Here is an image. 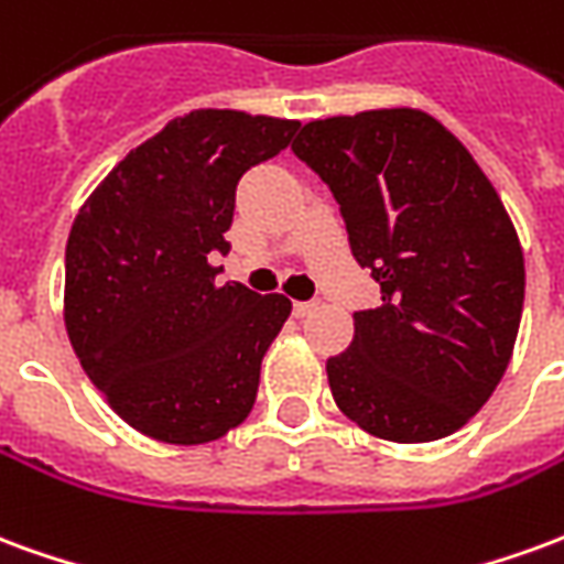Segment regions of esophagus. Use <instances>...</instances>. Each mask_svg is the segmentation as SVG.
Returning <instances> with one entry per match:
<instances>
[{
	"mask_svg": "<svg viewBox=\"0 0 564 564\" xmlns=\"http://www.w3.org/2000/svg\"><path fill=\"white\" fill-rule=\"evenodd\" d=\"M314 307H317V302H295L293 314H295V317H307V314H311Z\"/></svg>",
	"mask_w": 564,
	"mask_h": 564,
	"instance_id": "34e87169",
	"label": "esophagus"
}]
</instances>
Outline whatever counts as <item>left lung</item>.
<instances>
[{
	"label": "left lung",
	"mask_w": 564,
	"mask_h": 564,
	"mask_svg": "<svg viewBox=\"0 0 564 564\" xmlns=\"http://www.w3.org/2000/svg\"><path fill=\"white\" fill-rule=\"evenodd\" d=\"M293 153L329 186L350 250L380 283L326 362L332 399L368 435L423 444L468 423L513 354L525 265L496 186L414 108L305 123Z\"/></svg>",
	"instance_id": "left-lung-1"
}]
</instances>
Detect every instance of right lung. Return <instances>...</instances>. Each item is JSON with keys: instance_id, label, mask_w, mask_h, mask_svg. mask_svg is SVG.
<instances>
[{"instance_id": "1", "label": "right lung", "mask_w": 564, "mask_h": 564, "mask_svg": "<svg viewBox=\"0 0 564 564\" xmlns=\"http://www.w3.org/2000/svg\"><path fill=\"white\" fill-rule=\"evenodd\" d=\"M299 120L202 108L174 117L96 186L66 245V329L80 368L141 435L208 444L257 402L290 317L281 293L217 286L235 186Z\"/></svg>"}]
</instances>
